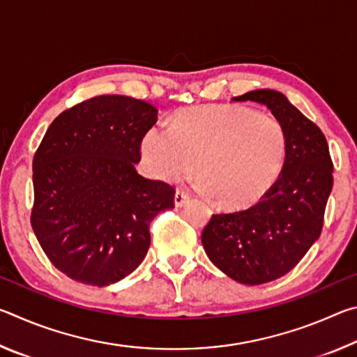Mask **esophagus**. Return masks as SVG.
<instances>
[{
    "mask_svg": "<svg viewBox=\"0 0 357 357\" xmlns=\"http://www.w3.org/2000/svg\"><path fill=\"white\" fill-rule=\"evenodd\" d=\"M187 200H189V192L183 189V187H179V189H176V193H174V204L176 206H183Z\"/></svg>",
    "mask_w": 357,
    "mask_h": 357,
    "instance_id": "obj_1",
    "label": "esophagus"
}]
</instances>
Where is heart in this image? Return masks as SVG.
Wrapping results in <instances>:
<instances>
[{
  "label": "heart",
  "instance_id": "b5f03b06",
  "mask_svg": "<svg viewBox=\"0 0 357 357\" xmlns=\"http://www.w3.org/2000/svg\"><path fill=\"white\" fill-rule=\"evenodd\" d=\"M285 151L279 121L243 105L185 108L174 114L170 130L153 128L142 140L149 174L178 179L197 160L203 189L229 209L249 208L273 189Z\"/></svg>",
  "mask_w": 357,
  "mask_h": 357
}]
</instances>
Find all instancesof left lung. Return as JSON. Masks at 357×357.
I'll use <instances>...</instances> for the list:
<instances>
[{
    "label": "left lung",
    "instance_id": "1",
    "mask_svg": "<svg viewBox=\"0 0 357 357\" xmlns=\"http://www.w3.org/2000/svg\"><path fill=\"white\" fill-rule=\"evenodd\" d=\"M233 100L269 108L285 130V162L257 204L213 214L202 243L211 261L233 280L261 285L289 273L319 238L334 167L323 132L282 93L257 89Z\"/></svg>",
    "mask_w": 357,
    "mask_h": 357
}]
</instances>
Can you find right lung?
<instances>
[{"instance_id":"right-lung-1","label":"right lung","mask_w":357,"mask_h":357,"mask_svg":"<svg viewBox=\"0 0 357 357\" xmlns=\"http://www.w3.org/2000/svg\"><path fill=\"white\" fill-rule=\"evenodd\" d=\"M155 121L149 102L108 94L68 108L47 129L33 159L31 227L69 279H124L146 257L149 223L174 208L172 184L135 170Z\"/></svg>"}]
</instances>
